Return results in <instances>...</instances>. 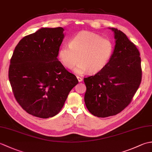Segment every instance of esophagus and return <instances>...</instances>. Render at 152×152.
<instances>
[{
  "instance_id": "34e87169",
  "label": "esophagus",
  "mask_w": 152,
  "mask_h": 152,
  "mask_svg": "<svg viewBox=\"0 0 152 152\" xmlns=\"http://www.w3.org/2000/svg\"><path fill=\"white\" fill-rule=\"evenodd\" d=\"M77 79H78L79 82H81L82 81V80H83L82 78H81V77H80V76H77Z\"/></svg>"
}]
</instances>
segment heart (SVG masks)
Listing matches in <instances>:
<instances>
[{"label":"heart","instance_id":"1","mask_svg":"<svg viewBox=\"0 0 152 152\" xmlns=\"http://www.w3.org/2000/svg\"><path fill=\"white\" fill-rule=\"evenodd\" d=\"M114 50L110 40L90 31H82L75 35L69 45H63L58 52V58L63 65L82 74L87 71L96 73L108 64Z\"/></svg>","mask_w":152,"mask_h":152}]
</instances>
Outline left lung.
I'll list each match as a JSON object with an SVG mask.
<instances>
[{
    "label": "left lung",
    "instance_id": "1",
    "mask_svg": "<svg viewBox=\"0 0 152 152\" xmlns=\"http://www.w3.org/2000/svg\"><path fill=\"white\" fill-rule=\"evenodd\" d=\"M110 28L115 39L110 59L94 76L83 78L86 107L99 118L116 115L127 107L142 80L139 51L122 31Z\"/></svg>",
    "mask_w": 152,
    "mask_h": 152
}]
</instances>
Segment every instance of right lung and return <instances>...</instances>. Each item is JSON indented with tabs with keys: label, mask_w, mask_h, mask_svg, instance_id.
<instances>
[{
	"label": "right lung",
	"mask_w": 152,
	"mask_h": 152,
	"mask_svg": "<svg viewBox=\"0 0 152 152\" xmlns=\"http://www.w3.org/2000/svg\"><path fill=\"white\" fill-rule=\"evenodd\" d=\"M62 27L41 28L19 42L10 59L8 78L16 101L40 118L57 115L78 80L58 60Z\"/></svg>",
	"instance_id": "1"
}]
</instances>
